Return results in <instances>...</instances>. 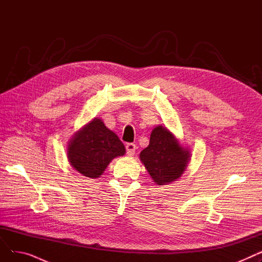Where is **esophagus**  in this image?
Here are the masks:
<instances>
[{"label":"esophagus","mask_w":262,"mask_h":262,"mask_svg":"<svg viewBox=\"0 0 262 262\" xmlns=\"http://www.w3.org/2000/svg\"><path fill=\"white\" fill-rule=\"evenodd\" d=\"M125 148H126L127 155L133 156V155L135 154V152H136V144H135V143H127L126 146H125Z\"/></svg>","instance_id":"esophagus-1"}]
</instances>
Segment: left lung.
I'll return each mask as SVG.
<instances>
[{
	"label": "left lung",
	"instance_id": "1",
	"mask_svg": "<svg viewBox=\"0 0 262 262\" xmlns=\"http://www.w3.org/2000/svg\"><path fill=\"white\" fill-rule=\"evenodd\" d=\"M189 157V150L180 144L169 129L161 125L153 129L148 146L140 153L142 163L157 185H168L180 178Z\"/></svg>",
	"mask_w": 262,
	"mask_h": 262
}]
</instances>
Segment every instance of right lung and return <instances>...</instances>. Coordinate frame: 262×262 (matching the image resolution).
<instances>
[{
    "instance_id": "add662e5",
    "label": "right lung",
    "mask_w": 262,
    "mask_h": 262,
    "mask_svg": "<svg viewBox=\"0 0 262 262\" xmlns=\"http://www.w3.org/2000/svg\"><path fill=\"white\" fill-rule=\"evenodd\" d=\"M125 154L119 137L108 129L101 119H93L70 141L68 158L80 174L96 178L115 157Z\"/></svg>"
}]
</instances>
